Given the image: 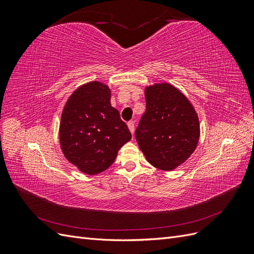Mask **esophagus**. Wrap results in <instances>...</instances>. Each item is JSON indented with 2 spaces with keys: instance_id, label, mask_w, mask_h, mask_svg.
<instances>
[{
  "instance_id": "obj_1",
  "label": "esophagus",
  "mask_w": 254,
  "mask_h": 254,
  "mask_svg": "<svg viewBox=\"0 0 254 254\" xmlns=\"http://www.w3.org/2000/svg\"><path fill=\"white\" fill-rule=\"evenodd\" d=\"M127 125H128V128L130 130V132L133 134L134 133V123L133 122H129Z\"/></svg>"
}]
</instances>
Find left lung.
I'll list each match as a JSON object with an SVG mask.
<instances>
[{
    "instance_id": "8db88e82",
    "label": "left lung",
    "mask_w": 254,
    "mask_h": 254,
    "mask_svg": "<svg viewBox=\"0 0 254 254\" xmlns=\"http://www.w3.org/2000/svg\"><path fill=\"white\" fill-rule=\"evenodd\" d=\"M146 111L135 130V139L146 160L170 172L190 157L198 145L200 125L193 105L173 84L145 88Z\"/></svg>"
}]
</instances>
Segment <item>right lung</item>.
Segmentation results:
<instances>
[{
	"label": "right lung",
	"mask_w": 254,
	"mask_h": 254,
	"mask_svg": "<svg viewBox=\"0 0 254 254\" xmlns=\"http://www.w3.org/2000/svg\"><path fill=\"white\" fill-rule=\"evenodd\" d=\"M110 98L111 90L107 84L84 83L68 97L61 114V150L68 162L87 175L106 171L122 146L131 140Z\"/></svg>",
	"instance_id": "obj_1"
}]
</instances>
